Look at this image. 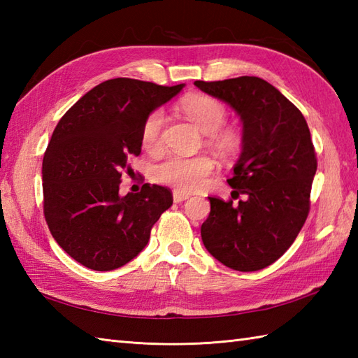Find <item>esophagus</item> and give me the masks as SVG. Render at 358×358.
<instances>
[{
    "instance_id": "esophagus-1",
    "label": "esophagus",
    "mask_w": 358,
    "mask_h": 358,
    "mask_svg": "<svg viewBox=\"0 0 358 358\" xmlns=\"http://www.w3.org/2000/svg\"><path fill=\"white\" fill-rule=\"evenodd\" d=\"M172 195H173V201H175V203H181V201H185V200L189 199V196H191L189 194L180 192V191H173Z\"/></svg>"
}]
</instances>
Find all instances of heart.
Listing matches in <instances>:
<instances>
[{"mask_svg": "<svg viewBox=\"0 0 358 358\" xmlns=\"http://www.w3.org/2000/svg\"><path fill=\"white\" fill-rule=\"evenodd\" d=\"M180 109L203 134H210L212 143L222 150L229 152L237 144V136L231 131H220L224 124L227 112L215 98L206 95H191L180 103ZM166 115L163 109L152 110L144 120L141 129L143 148L150 152L162 149L163 126ZM214 171V162L208 155H171L152 167V178L157 183L173 187L180 192L199 191L206 185Z\"/></svg>", "mask_w": 358, "mask_h": 358, "instance_id": "obj_1", "label": "heart"}]
</instances>
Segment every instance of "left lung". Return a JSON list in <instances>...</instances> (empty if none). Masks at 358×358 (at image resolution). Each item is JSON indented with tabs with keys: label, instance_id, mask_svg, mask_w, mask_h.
Segmentation results:
<instances>
[{
	"label": "left lung",
	"instance_id": "left-lung-1",
	"mask_svg": "<svg viewBox=\"0 0 358 358\" xmlns=\"http://www.w3.org/2000/svg\"><path fill=\"white\" fill-rule=\"evenodd\" d=\"M194 85L229 104L243 123L241 154L227 183L245 199L209 196L203 245L227 268L263 269L286 252L306 222L317 171L308 123L278 89L258 77Z\"/></svg>",
	"mask_w": 358,
	"mask_h": 358
}]
</instances>
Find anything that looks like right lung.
I'll return each instance as SVG.
<instances>
[{"mask_svg":"<svg viewBox=\"0 0 358 358\" xmlns=\"http://www.w3.org/2000/svg\"><path fill=\"white\" fill-rule=\"evenodd\" d=\"M113 78L83 95L52 134L43 158L44 217L64 252L94 271L121 268L146 248L152 226L172 206L169 189L143 185L120 195L127 159L141 152L152 110L181 92Z\"/></svg>","mask_w":358,"mask_h":358,"instance_id":"right-lung-1","label":"right lung"}]
</instances>
